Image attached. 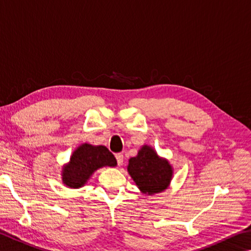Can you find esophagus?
<instances>
[{"instance_id":"esophagus-1","label":"esophagus","mask_w":251,"mask_h":251,"mask_svg":"<svg viewBox=\"0 0 251 251\" xmlns=\"http://www.w3.org/2000/svg\"><path fill=\"white\" fill-rule=\"evenodd\" d=\"M115 157H116V160H117V165L122 166L123 161H124V156H123V153H116Z\"/></svg>"}]
</instances>
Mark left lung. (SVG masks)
Masks as SVG:
<instances>
[{
    "label": "left lung",
    "instance_id": "1",
    "mask_svg": "<svg viewBox=\"0 0 251 251\" xmlns=\"http://www.w3.org/2000/svg\"><path fill=\"white\" fill-rule=\"evenodd\" d=\"M127 171L137 188L148 195L167 190L173 176L170 162L159 157L156 150L148 145H144L137 156L129 159Z\"/></svg>",
    "mask_w": 251,
    "mask_h": 251
}]
</instances>
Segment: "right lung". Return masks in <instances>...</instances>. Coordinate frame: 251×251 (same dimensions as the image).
I'll list each match as a JSON object with an SVG mask.
<instances>
[{"label": "right lung", "mask_w": 251, "mask_h": 251, "mask_svg": "<svg viewBox=\"0 0 251 251\" xmlns=\"http://www.w3.org/2000/svg\"><path fill=\"white\" fill-rule=\"evenodd\" d=\"M116 165L115 157L105 146L84 143L75 150L69 162L62 167V182L68 188L79 189L100 168L116 167Z\"/></svg>", "instance_id": "right-lung-1"}]
</instances>
